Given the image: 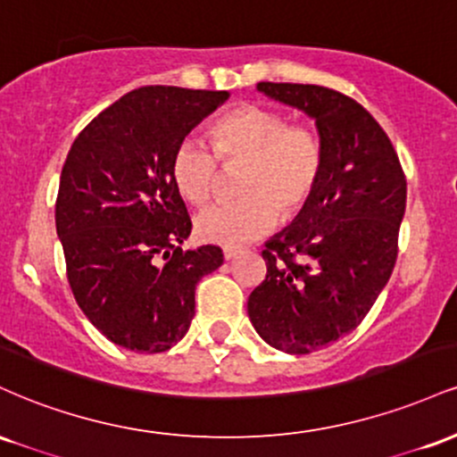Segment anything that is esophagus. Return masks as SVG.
Returning <instances> with one entry per match:
<instances>
[{
    "mask_svg": "<svg viewBox=\"0 0 457 457\" xmlns=\"http://www.w3.org/2000/svg\"><path fill=\"white\" fill-rule=\"evenodd\" d=\"M238 253H240V251L238 249H232V246H229V249H223V258L228 260V262L234 260Z\"/></svg>",
    "mask_w": 457,
    "mask_h": 457,
    "instance_id": "esophagus-1",
    "label": "esophagus"
}]
</instances>
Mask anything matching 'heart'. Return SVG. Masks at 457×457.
Returning <instances> with one entry per match:
<instances>
[{"mask_svg": "<svg viewBox=\"0 0 457 457\" xmlns=\"http://www.w3.org/2000/svg\"><path fill=\"white\" fill-rule=\"evenodd\" d=\"M212 150L204 141H180L171 159V180L188 204H206L223 167H240L238 199L195 214L197 238L238 246L275 228L277 217H296L316 193L324 170V144L309 127H290L279 112L243 104L211 127Z\"/></svg>", "mask_w": 457, "mask_h": 457, "instance_id": "heart-1", "label": "heart"}]
</instances>
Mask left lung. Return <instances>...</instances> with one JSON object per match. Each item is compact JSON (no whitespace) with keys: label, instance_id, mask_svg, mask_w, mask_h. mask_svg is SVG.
<instances>
[{"label":"left lung","instance_id":"left-lung-1","mask_svg":"<svg viewBox=\"0 0 457 457\" xmlns=\"http://www.w3.org/2000/svg\"><path fill=\"white\" fill-rule=\"evenodd\" d=\"M258 92L309 115L324 144L316 193L266 243V279L246 301L266 344L309 354L359 327L389 281L406 178L380 124L342 92L270 81Z\"/></svg>","mask_w":457,"mask_h":457}]
</instances>
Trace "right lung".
Returning a JSON list of instances; mask_svg holds the SVG:
<instances>
[{"mask_svg":"<svg viewBox=\"0 0 457 457\" xmlns=\"http://www.w3.org/2000/svg\"><path fill=\"white\" fill-rule=\"evenodd\" d=\"M229 92L148 86L79 133L55 202L77 305L109 342L165 353L195 316V286L223 264L214 245L182 249L191 219L171 180L180 141Z\"/></svg>","mask_w":457,"mask_h":457,"instance_id":"obj_1","label":"right lung"}]
</instances>
